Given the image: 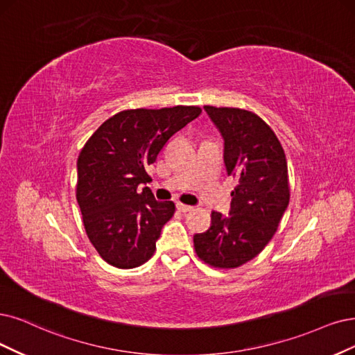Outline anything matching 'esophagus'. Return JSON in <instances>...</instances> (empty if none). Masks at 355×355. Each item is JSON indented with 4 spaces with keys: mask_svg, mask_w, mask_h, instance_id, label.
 Segmentation results:
<instances>
[{
    "mask_svg": "<svg viewBox=\"0 0 355 355\" xmlns=\"http://www.w3.org/2000/svg\"><path fill=\"white\" fill-rule=\"evenodd\" d=\"M177 209L180 212H182V214H186V212H190V211H193V206H189V205H184V203H177Z\"/></svg>",
    "mask_w": 355,
    "mask_h": 355,
    "instance_id": "esophagus-1",
    "label": "esophagus"
}]
</instances>
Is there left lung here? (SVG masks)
<instances>
[{
  "instance_id": "8db88e82",
  "label": "left lung",
  "mask_w": 355,
  "mask_h": 355,
  "mask_svg": "<svg viewBox=\"0 0 355 355\" xmlns=\"http://www.w3.org/2000/svg\"><path fill=\"white\" fill-rule=\"evenodd\" d=\"M225 140L228 174L237 180L231 214H211V227L193 237L198 257L218 269H235L254 259L278 230L290 203V180L282 144L261 118L241 108L206 105Z\"/></svg>"
}]
</instances>
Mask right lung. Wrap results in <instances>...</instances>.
I'll return each mask as SVG.
<instances>
[{"instance_id":"right-lung-1","label":"right lung","mask_w":355,"mask_h":355,"mask_svg":"<svg viewBox=\"0 0 355 355\" xmlns=\"http://www.w3.org/2000/svg\"><path fill=\"white\" fill-rule=\"evenodd\" d=\"M202 114L200 107L116 112L89 137L77 159L76 198L87 239L111 266L137 268L153 256L175 205L157 202L146 168L165 143Z\"/></svg>"}]
</instances>
